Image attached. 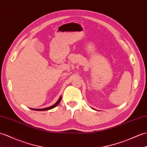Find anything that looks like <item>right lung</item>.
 <instances>
[{
    "label": "right lung",
    "mask_w": 147,
    "mask_h": 147,
    "mask_svg": "<svg viewBox=\"0 0 147 147\" xmlns=\"http://www.w3.org/2000/svg\"><path fill=\"white\" fill-rule=\"evenodd\" d=\"M61 100V96L59 97V100L57 101L56 103L55 104H54L53 106H51V107H47V108H40V109H35V108H30L31 110H35V111H46V110H51V109H53L54 108H55L56 107H57V105L60 103V101Z\"/></svg>",
    "instance_id": "1"
}]
</instances>
